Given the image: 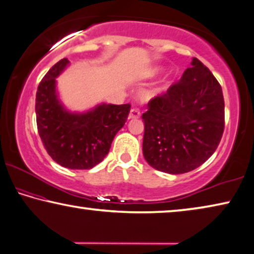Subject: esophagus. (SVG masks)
I'll list each match as a JSON object with an SVG mask.
<instances>
[{"instance_id":"1","label":"esophagus","mask_w":254,"mask_h":254,"mask_svg":"<svg viewBox=\"0 0 254 254\" xmlns=\"http://www.w3.org/2000/svg\"><path fill=\"white\" fill-rule=\"evenodd\" d=\"M140 117V112L139 109L137 108H132L131 112H130V119H139Z\"/></svg>"}]
</instances>
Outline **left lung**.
<instances>
[{
	"instance_id": "left-lung-1",
	"label": "left lung",
	"mask_w": 254,
	"mask_h": 254,
	"mask_svg": "<svg viewBox=\"0 0 254 254\" xmlns=\"http://www.w3.org/2000/svg\"><path fill=\"white\" fill-rule=\"evenodd\" d=\"M142 151L158 171L180 175L198 168L218 148L225 130V100L220 83L197 58L179 82L151 98Z\"/></svg>"
}]
</instances>
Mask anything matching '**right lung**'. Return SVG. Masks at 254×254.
Segmentation results:
<instances>
[{
	"label": "right lung",
	"mask_w": 254,
	"mask_h": 254,
	"mask_svg": "<svg viewBox=\"0 0 254 254\" xmlns=\"http://www.w3.org/2000/svg\"><path fill=\"white\" fill-rule=\"evenodd\" d=\"M68 63L67 58L59 60L40 82L35 101L37 131L55 162L67 169L88 170L108 154L131 105L103 104L84 114L67 112L57 98L56 77Z\"/></svg>",
	"instance_id": "obj_1"
}]
</instances>
